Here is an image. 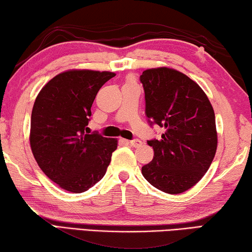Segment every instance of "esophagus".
Returning <instances> with one entry per match:
<instances>
[{"label":"esophagus","instance_id":"esophagus-1","mask_svg":"<svg viewBox=\"0 0 252 252\" xmlns=\"http://www.w3.org/2000/svg\"><path fill=\"white\" fill-rule=\"evenodd\" d=\"M128 143H129L131 146H134V148H138V146L142 145V141H139L138 138L130 139V141H128Z\"/></svg>","mask_w":252,"mask_h":252}]
</instances>
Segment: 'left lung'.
Masks as SVG:
<instances>
[{
    "mask_svg": "<svg viewBox=\"0 0 252 252\" xmlns=\"http://www.w3.org/2000/svg\"><path fill=\"white\" fill-rule=\"evenodd\" d=\"M139 81L150 125L164 128L161 138L148 141L154 157L142 175L158 190L181 193L202 179L215 157L214 110L198 84L176 69H146Z\"/></svg>",
    "mask_w": 252,
    "mask_h": 252,
    "instance_id": "obj_1",
    "label": "left lung"
}]
</instances>
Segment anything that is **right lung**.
<instances>
[{
  "instance_id": "add662e5",
  "label": "right lung",
  "mask_w": 252,
  "mask_h": 252,
  "mask_svg": "<svg viewBox=\"0 0 252 252\" xmlns=\"http://www.w3.org/2000/svg\"><path fill=\"white\" fill-rule=\"evenodd\" d=\"M111 72L67 71L41 89L32 114L30 145L50 180L71 192H83L106 175L117 139L89 131L91 106Z\"/></svg>"
}]
</instances>
